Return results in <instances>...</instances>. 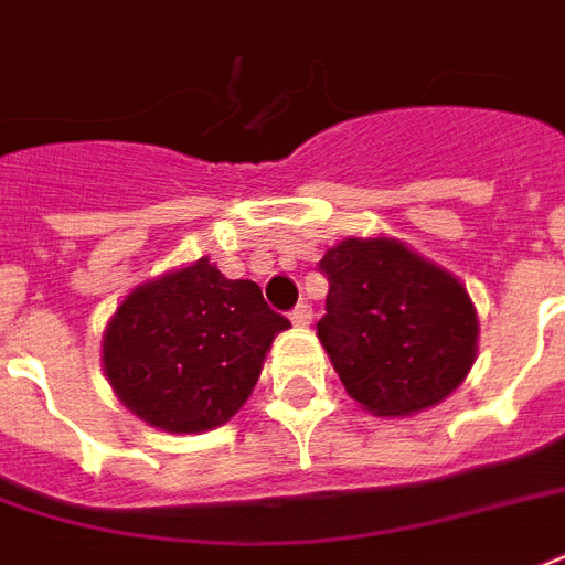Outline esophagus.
Wrapping results in <instances>:
<instances>
[{
  "label": "esophagus",
  "mask_w": 565,
  "mask_h": 565,
  "mask_svg": "<svg viewBox=\"0 0 565 565\" xmlns=\"http://www.w3.org/2000/svg\"><path fill=\"white\" fill-rule=\"evenodd\" d=\"M309 321H312V309H309L307 303H298L295 312H291V324H295V328H307Z\"/></svg>",
  "instance_id": "34e87169"
}]
</instances>
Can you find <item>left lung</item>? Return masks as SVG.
Masks as SVG:
<instances>
[{
    "mask_svg": "<svg viewBox=\"0 0 565 565\" xmlns=\"http://www.w3.org/2000/svg\"><path fill=\"white\" fill-rule=\"evenodd\" d=\"M318 267L330 282L318 339L360 408L411 417L459 390L479 321L456 274L390 235L345 237Z\"/></svg>",
    "mask_w": 565,
    "mask_h": 565,
    "instance_id": "1",
    "label": "left lung"
}]
</instances>
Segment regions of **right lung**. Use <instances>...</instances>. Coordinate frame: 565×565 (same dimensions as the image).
<instances>
[{
  "mask_svg": "<svg viewBox=\"0 0 565 565\" xmlns=\"http://www.w3.org/2000/svg\"><path fill=\"white\" fill-rule=\"evenodd\" d=\"M288 328L253 279H226L205 256L125 295L106 321L100 366L134 417L199 435L244 408Z\"/></svg>",
  "mask_w": 565,
  "mask_h": 565,
  "instance_id": "right-lung-1",
  "label": "right lung"
}]
</instances>
